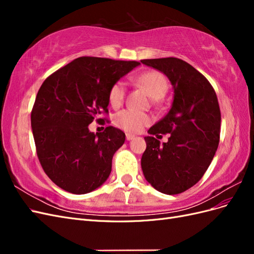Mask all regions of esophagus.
<instances>
[{"label":"esophagus","instance_id":"obj_1","mask_svg":"<svg viewBox=\"0 0 254 254\" xmlns=\"http://www.w3.org/2000/svg\"><path fill=\"white\" fill-rule=\"evenodd\" d=\"M134 139V135L131 133H126V140L127 141H131Z\"/></svg>","mask_w":254,"mask_h":254}]
</instances>
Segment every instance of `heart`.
Here are the masks:
<instances>
[{
  "label": "heart",
  "instance_id": "obj_1",
  "mask_svg": "<svg viewBox=\"0 0 254 254\" xmlns=\"http://www.w3.org/2000/svg\"><path fill=\"white\" fill-rule=\"evenodd\" d=\"M134 81L148 92L155 99L162 98L167 91V81L159 72H146L134 78ZM126 95V84L123 81L115 82L109 92V102L112 107H120ZM150 118L143 112L133 109H125L114 117V124L128 132H137L144 126L149 124Z\"/></svg>",
  "mask_w": 254,
  "mask_h": 254
}]
</instances>
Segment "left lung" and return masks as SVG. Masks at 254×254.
Returning <instances> with one entry per match:
<instances>
[{
	"label": "left lung",
	"instance_id": "obj_1",
	"mask_svg": "<svg viewBox=\"0 0 254 254\" xmlns=\"http://www.w3.org/2000/svg\"><path fill=\"white\" fill-rule=\"evenodd\" d=\"M141 63L163 73L174 90L170 111L144 137L142 171L161 193L180 194L202 178L217 150L221 121L217 96L204 76L179 58ZM159 133H171L169 142L161 145L152 136Z\"/></svg>",
	"mask_w": 254,
	"mask_h": 254
}]
</instances>
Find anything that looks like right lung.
<instances>
[{"label":"right lung","instance_id":"add662e5","mask_svg":"<svg viewBox=\"0 0 254 254\" xmlns=\"http://www.w3.org/2000/svg\"><path fill=\"white\" fill-rule=\"evenodd\" d=\"M137 65L136 61L79 57L42 83L30 122L41 166L60 189L87 194L108 179L112 158L126 135L112 126L94 133L89 125L108 112L113 84Z\"/></svg>","mask_w":254,"mask_h":254}]
</instances>
